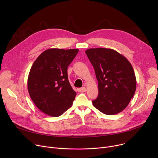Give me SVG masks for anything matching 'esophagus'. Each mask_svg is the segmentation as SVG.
Here are the masks:
<instances>
[{
  "instance_id": "34e87169",
  "label": "esophagus",
  "mask_w": 158,
  "mask_h": 158,
  "mask_svg": "<svg viewBox=\"0 0 158 158\" xmlns=\"http://www.w3.org/2000/svg\"><path fill=\"white\" fill-rule=\"evenodd\" d=\"M78 92H81V93H82V92H85L86 91V88H85V87H82V88H78Z\"/></svg>"
}]
</instances>
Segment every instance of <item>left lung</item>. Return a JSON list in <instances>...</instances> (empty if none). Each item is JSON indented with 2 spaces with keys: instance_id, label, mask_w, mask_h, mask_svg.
<instances>
[{
  "instance_id": "left-lung-1",
  "label": "left lung",
  "mask_w": 158,
  "mask_h": 158,
  "mask_svg": "<svg viewBox=\"0 0 158 158\" xmlns=\"http://www.w3.org/2000/svg\"><path fill=\"white\" fill-rule=\"evenodd\" d=\"M98 82V95L92 103L105 114L122 111L133 97L136 88L135 72L126 57L106 48L86 50Z\"/></svg>"
}]
</instances>
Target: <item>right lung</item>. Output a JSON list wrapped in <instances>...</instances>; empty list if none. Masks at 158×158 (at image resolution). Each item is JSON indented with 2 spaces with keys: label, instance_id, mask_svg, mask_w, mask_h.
<instances>
[{
  "label": "right lung",
  "instance_id": "right-lung-1",
  "mask_svg": "<svg viewBox=\"0 0 158 158\" xmlns=\"http://www.w3.org/2000/svg\"><path fill=\"white\" fill-rule=\"evenodd\" d=\"M78 49L49 48L41 53L30 70L27 88L33 102L43 113L57 117L72 106L76 96L67 69Z\"/></svg>",
  "mask_w": 158,
  "mask_h": 158
}]
</instances>
